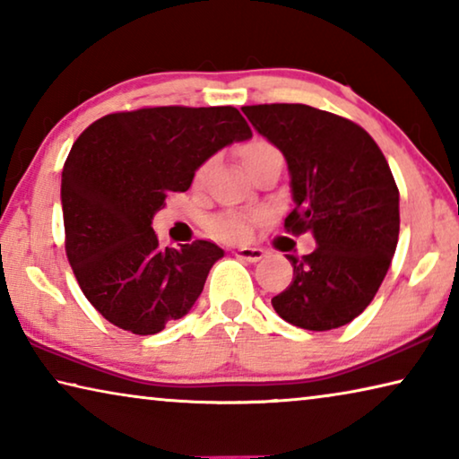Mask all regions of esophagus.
Returning a JSON list of instances; mask_svg holds the SVG:
<instances>
[{
  "instance_id": "1",
  "label": "esophagus",
  "mask_w": 459,
  "mask_h": 459,
  "mask_svg": "<svg viewBox=\"0 0 459 459\" xmlns=\"http://www.w3.org/2000/svg\"><path fill=\"white\" fill-rule=\"evenodd\" d=\"M235 255L238 259H243V261H248V263H257V261H261L263 259V248H259V247H238L237 251H235Z\"/></svg>"
}]
</instances>
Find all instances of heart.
<instances>
[{
    "label": "heart",
    "mask_w": 459,
    "mask_h": 459,
    "mask_svg": "<svg viewBox=\"0 0 459 459\" xmlns=\"http://www.w3.org/2000/svg\"><path fill=\"white\" fill-rule=\"evenodd\" d=\"M240 153H243V160H245V166L248 168V172H251L253 168H257L259 164H263L265 160L281 155L273 143L267 142V139H263V137H253L251 142H247L243 145V150H240ZM206 172H208V161L196 169L194 180L200 184L206 178ZM257 219H259V214L245 216L238 212H221L208 221V232H211V235L216 238L235 240L237 243V240H247L248 237H251V232H253L251 222Z\"/></svg>",
    "instance_id": "heart-1"
}]
</instances>
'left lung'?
Wrapping results in <instances>:
<instances>
[{"label": "left lung", "mask_w": 459, "mask_h": 459, "mask_svg": "<svg viewBox=\"0 0 459 459\" xmlns=\"http://www.w3.org/2000/svg\"><path fill=\"white\" fill-rule=\"evenodd\" d=\"M253 127L283 152L295 206L293 237L317 248L293 257V279L271 299L298 328L351 324L375 299L399 240V188L375 139L354 121L299 103L243 107Z\"/></svg>", "instance_id": "8db88e82"}]
</instances>
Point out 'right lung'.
I'll use <instances>...</instances> for the list:
<instances>
[{
    "mask_svg": "<svg viewBox=\"0 0 459 459\" xmlns=\"http://www.w3.org/2000/svg\"><path fill=\"white\" fill-rule=\"evenodd\" d=\"M253 135L235 107H142L82 131L62 169L65 251L92 307L137 336L180 320L224 251L161 247L153 214L221 147Z\"/></svg>",
    "mask_w": 459,
    "mask_h": 459,
    "instance_id": "add662e5",
    "label": "right lung"
}]
</instances>
